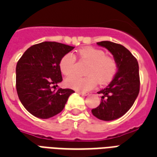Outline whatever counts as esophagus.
<instances>
[{
  "mask_svg": "<svg viewBox=\"0 0 157 157\" xmlns=\"http://www.w3.org/2000/svg\"><path fill=\"white\" fill-rule=\"evenodd\" d=\"M77 93L79 94H81V95H82V96H84V97H85V96H87L89 94H86V93H82V92H80V91H77Z\"/></svg>",
  "mask_w": 157,
  "mask_h": 157,
  "instance_id": "esophagus-1",
  "label": "esophagus"
}]
</instances>
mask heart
Segmentation results:
<instances>
[{"label":"heart","mask_w":157,"mask_h":157,"mask_svg":"<svg viewBox=\"0 0 157 157\" xmlns=\"http://www.w3.org/2000/svg\"><path fill=\"white\" fill-rule=\"evenodd\" d=\"M79 58L90 63L86 74L87 77H80L76 75L68 76L65 85L68 88L77 91H88L96 86L98 81L102 85L112 81L117 72V63L113 58L105 54L103 50L94 47H85L77 51ZM76 57L67 53L59 61V69L63 75L69 76L74 71Z\"/></svg>","instance_id":"b5f03b06"}]
</instances>
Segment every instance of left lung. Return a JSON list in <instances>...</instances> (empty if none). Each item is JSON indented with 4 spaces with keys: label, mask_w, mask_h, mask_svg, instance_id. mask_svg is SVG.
<instances>
[{
    "label": "left lung",
    "mask_w": 157,
    "mask_h": 157,
    "mask_svg": "<svg viewBox=\"0 0 157 157\" xmlns=\"http://www.w3.org/2000/svg\"><path fill=\"white\" fill-rule=\"evenodd\" d=\"M97 45L106 48L113 55L117 71L109 85L98 92L103 95L101 103L91 112L98 119L110 121L124 116L139 95V63L123 45L108 40L98 42Z\"/></svg>",
    "instance_id": "1"
}]
</instances>
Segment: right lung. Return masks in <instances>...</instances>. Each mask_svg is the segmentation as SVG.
Returning a JSON list of instances; mask_svg holds the SVG:
<instances>
[{"mask_svg": "<svg viewBox=\"0 0 157 157\" xmlns=\"http://www.w3.org/2000/svg\"><path fill=\"white\" fill-rule=\"evenodd\" d=\"M73 46L44 41L28 48L16 66V90L19 100L34 117L48 119L61 112L71 89H54L63 81L59 61Z\"/></svg>", "mask_w": 157, "mask_h": 157, "instance_id": "obj_1", "label": "right lung"}]
</instances>
